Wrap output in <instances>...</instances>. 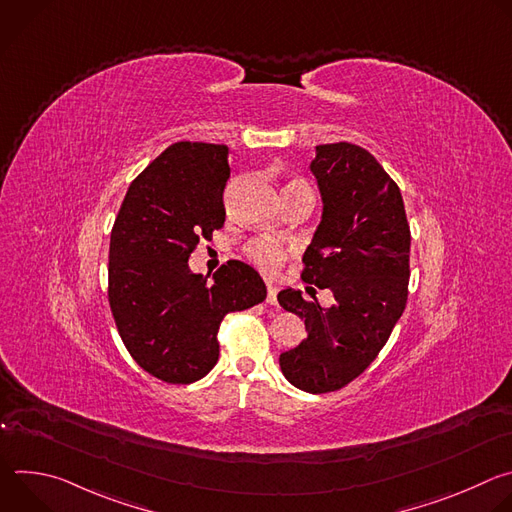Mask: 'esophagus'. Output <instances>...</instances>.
I'll list each match as a JSON object with an SVG mask.
<instances>
[{"instance_id": "34e87169", "label": "esophagus", "mask_w": 512, "mask_h": 512, "mask_svg": "<svg viewBox=\"0 0 512 512\" xmlns=\"http://www.w3.org/2000/svg\"><path fill=\"white\" fill-rule=\"evenodd\" d=\"M267 304L269 306H277V289L273 285L267 287Z\"/></svg>"}]
</instances>
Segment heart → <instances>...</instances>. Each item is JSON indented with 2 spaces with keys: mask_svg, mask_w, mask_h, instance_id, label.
I'll list each match as a JSON object with an SVG mask.
<instances>
[{
  "mask_svg": "<svg viewBox=\"0 0 512 512\" xmlns=\"http://www.w3.org/2000/svg\"><path fill=\"white\" fill-rule=\"evenodd\" d=\"M283 194H285V202L298 200L304 196H314L312 188L304 180H289ZM245 251L251 261H255L257 265H261L265 269H275L285 257V249L269 239H255L247 245Z\"/></svg>",
  "mask_w": 512,
  "mask_h": 512,
  "instance_id": "heart-1",
  "label": "heart"
}]
</instances>
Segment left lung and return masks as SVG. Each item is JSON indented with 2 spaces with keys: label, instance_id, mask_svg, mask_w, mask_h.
I'll return each instance as SVG.
<instances>
[{
  "label": "left lung",
  "instance_id": "8db88e82",
  "mask_svg": "<svg viewBox=\"0 0 512 512\" xmlns=\"http://www.w3.org/2000/svg\"><path fill=\"white\" fill-rule=\"evenodd\" d=\"M322 221L304 253L302 279L330 289L334 306L283 289L277 302L304 318L308 338L281 352L285 379L306 393L346 387L377 358L407 304L411 233L403 196L360 145H316L310 164Z\"/></svg>",
  "mask_w": 512,
  "mask_h": 512
}]
</instances>
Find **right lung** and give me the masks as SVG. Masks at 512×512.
<instances>
[{"mask_svg":"<svg viewBox=\"0 0 512 512\" xmlns=\"http://www.w3.org/2000/svg\"><path fill=\"white\" fill-rule=\"evenodd\" d=\"M227 158V145L172 143L131 182L111 231L109 306L119 336L139 367L164 383L208 375L223 318L267 296L243 261H229L210 283L188 267L198 241L225 225Z\"/></svg>","mask_w":512,"mask_h":512,"instance_id":"right-lung-1","label":"right lung"}]
</instances>
